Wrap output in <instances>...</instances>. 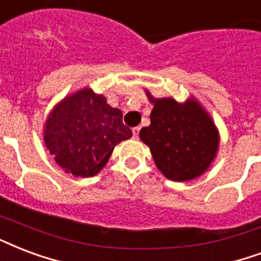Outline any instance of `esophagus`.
Returning <instances> with one entry per match:
<instances>
[{
	"label": "esophagus",
	"instance_id": "obj_1",
	"mask_svg": "<svg viewBox=\"0 0 261 261\" xmlns=\"http://www.w3.org/2000/svg\"><path fill=\"white\" fill-rule=\"evenodd\" d=\"M139 130H141L139 127H134V128H133V135H134V138H138Z\"/></svg>",
	"mask_w": 261,
	"mask_h": 261
}]
</instances>
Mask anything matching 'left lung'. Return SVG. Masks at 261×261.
Wrapping results in <instances>:
<instances>
[{"label":"left lung","instance_id":"left-lung-1","mask_svg":"<svg viewBox=\"0 0 261 261\" xmlns=\"http://www.w3.org/2000/svg\"><path fill=\"white\" fill-rule=\"evenodd\" d=\"M150 124L142 127L139 138L148 145L154 164L167 179L188 182L201 176L216 159L219 150L218 127L194 97L178 102L172 97L154 98Z\"/></svg>","mask_w":261,"mask_h":261}]
</instances>
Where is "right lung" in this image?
Segmentation results:
<instances>
[{"label": "right lung", "instance_id": "add662e5", "mask_svg": "<svg viewBox=\"0 0 261 261\" xmlns=\"http://www.w3.org/2000/svg\"><path fill=\"white\" fill-rule=\"evenodd\" d=\"M131 137L122 111L90 87L59 101L43 124L45 146L55 162L65 172L83 178L98 174L115 146Z\"/></svg>", "mask_w": 261, "mask_h": 261}]
</instances>
